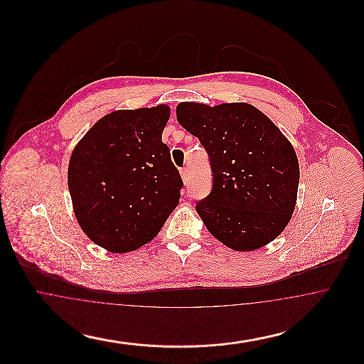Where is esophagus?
<instances>
[{
  "label": "esophagus",
  "instance_id": "34e87169",
  "mask_svg": "<svg viewBox=\"0 0 364 364\" xmlns=\"http://www.w3.org/2000/svg\"><path fill=\"white\" fill-rule=\"evenodd\" d=\"M180 174H181L183 181H184V183H187V181H188V178H190V171H188L187 168H183V169L180 171Z\"/></svg>",
  "mask_w": 364,
  "mask_h": 364
}]
</instances>
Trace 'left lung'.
<instances>
[{
	"label": "left lung",
	"mask_w": 364,
	"mask_h": 364,
	"mask_svg": "<svg viewBox=\"0 0 364 364\" xmlns=\"http://www.w3.org/2000/svg\"><path fill=\"white\" fill-rule=\"evenodd\" d=\"M176 116L210 156L213 190L196 203L208 232L240 252L273 242L291 221L297 199L300 172L291 141L245 102H181Z\"/></svg>",
	"instance_id": "obj_1"
}]
</instances>
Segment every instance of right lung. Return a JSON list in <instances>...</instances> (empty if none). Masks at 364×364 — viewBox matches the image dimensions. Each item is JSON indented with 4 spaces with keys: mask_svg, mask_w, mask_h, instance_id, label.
Instances as JSON below:
<instances>
[{
    "mask_svg": "<svg viewBox=\"0 0 364 364\" xmlns=\"http://www.w3.org/2000/svg\"><path fill=\"white\" fill-rule=\"evenodd\" d=\"M169 116L168 105L112 112L72 151L68 188L76 220L110 252L151 242L178 205L183 180L162 141Z\"/></svg>",
    "mask_w": 364,
    "mask_h": 364,
    "instance_id": "right-lung-1",
    "label": "right lung"
}]
</instances>
